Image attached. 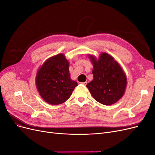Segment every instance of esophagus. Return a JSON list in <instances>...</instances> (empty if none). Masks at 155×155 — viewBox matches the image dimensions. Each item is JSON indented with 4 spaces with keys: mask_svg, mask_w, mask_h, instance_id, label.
Wrapping results in <instances>:
<instances>
[{
    "mask_svg": "<svg viewBox=\"0 0 155 155\" xmlns=\"http://www.w3.org/2000/svg\"><path fill=\"white\" fill-rule=\"evenodd\" d=\"M81 85H87V82H82V83H80Z\"/></svg>",
    "mask_w": 155,
    "mask_h": 155,
    "instance_id": "1",
    "label": "esophagus"
}]
</instances>
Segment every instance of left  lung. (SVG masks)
I'll use <instances>...</instances> for the list:
<instances>
[{
	"label": "left lung",
	"mask_w": 155,
	"mask_h": 155,
	"mask_svg": "<svg viewBox=\"0 0 155 155\" xmlns=\"http://www.w3.org/2000/svg\"><path fill=\"white\" fill-rule=\"evenodd\" d=\"M93 64V80L87 87L92 97L100 104L109 105L123 96L127 78L118 63L107 53H102L98 59L91 55Z\"/></svg>",
	"instance_id": "obj_1"
}]
</instances>
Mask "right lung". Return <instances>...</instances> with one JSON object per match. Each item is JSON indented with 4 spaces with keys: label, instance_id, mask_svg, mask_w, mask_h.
<instances>
[{
    "label": "right lung",
    "instance_id": "1",
    "mask_svg": "<svg viewBox=\"0 0 155 155\" xmlns=\"http://www.w3.org/2000/svg\"><path fill=\"white\" fill-rule=\"evenodd\" d=\"M77 85V82L70 79L69 63L62 54L46 60L36 76L37 90L41 97L51 105L66 101Z\"/></svg>",
    "mask_w": 155,
    "mask_h": 155
}]
</instances>
